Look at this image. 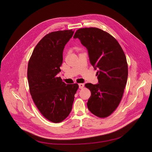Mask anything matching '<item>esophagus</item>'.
Segmentation results:
<instances>
[{
    "mask_svg": "<svg viewBox=\"0 0 152 152\" xmlns=\"http://www.w3.org/2000/svg\"><path fill=\"white\" fill-rule=\"evenodd\" d=\"M78 86H79V88H80V89H83V88H84V84H82V83L79 84Z\"/></svg>",
    "mask_w": 152,
    "mask_h": 152,
    "instance_id": "obj_1",
    "label": "esophagus"
}]
</instances>
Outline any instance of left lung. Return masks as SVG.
<instances>
[{
    "label": "left lung",
    "instance_id": "obj_1",
    "mask_svg": "<svg viewBox=\"0 0 152 152\" xmlns=\"http://www.w3.org/2000/svg\"><path fill=\"white\" fill-rule=\"evenodd\" d=\"M74 39L86 47L90 63L97 69L98 83L85 85L91 92L88 108L96 116L107 117L118 107L127 83L125 54L113 37L98 28H80Z\"/></svg>",
    "mask_w": 152,
    "mask_h": 152
}]
</instances>
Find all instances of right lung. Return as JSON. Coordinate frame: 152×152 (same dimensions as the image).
I'll use <instances>...</instances> for the list:
<instances>
[{"label": "right lung", "instance_id": "right-lung-1", "mask_svg": "<svg viewBox=\"0 0 152 152\" xmlns=\"http://www.w3.org/2000/svg\"><path fill=\"white\" fill-rule=\"evenodd\" d=\"M72 30L45 35L37 44L30 58L27 79L33 100L44 116L54 123L69 115L78 85L66 84L57 75L61 71L63 53L72 37Z\"/></svg>", "mask_w": 152, "mask_h": 152}]
</instances>
